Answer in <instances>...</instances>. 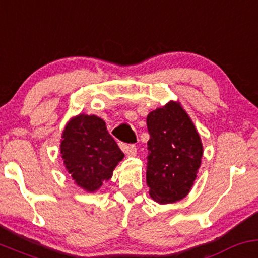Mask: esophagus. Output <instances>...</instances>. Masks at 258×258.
<instances>
[{
  "label": "esophagus",
  "instance_id": "1",
  "mask_svg": "<svg viewBox=\"0 0 258 258\" xmlns=\"http://www.w3.org/2000/svg\"><path fill=\"white\" fill-rule=\"evenodd\" d=\"M121 150L125 152L126 156H135L137 155V146L133 145V144H123Z\"/></svg>",
  "mask_w": 258,
  "mask_h": 258
}]
</instances>
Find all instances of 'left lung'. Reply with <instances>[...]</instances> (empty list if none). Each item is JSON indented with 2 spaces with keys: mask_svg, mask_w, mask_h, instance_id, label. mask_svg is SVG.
<instances>
[{
  "mask_svg": "<svg viewBox=\"0 0 258 258\" xmlns=\"http://www.w3.org/2000/svg\"><path fill=\"white\" fill-rule=\"evenodd\" d=\"M148 141L146 184L160 204L181 201L195 182L203 146L184 109L176 102L152 110L146 118Z\"/></svg>",
  "mask_w": 258,
  "mask_h": 258,
  "instance_id": "left-lung-1",
  "label": "left lung"
}]
</instances>
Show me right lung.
Here are the masks:
<instances>
[{
	"label": "right lung",
	"instance_id": "obj_1",
	"mask_svg": "<svg viewBox=\"0 0 258 258\" xmlns=\"http://www.w3.org/2000/svg\"><path fill=\"white\" fill-rule=\"evenodd\" d=\"M60 150L66 170L87 192H95L109 179L124 157L106 123L96 115L74 118L63 130Z\"/></svg>",
	"mask_w": 258,
	"mask_h": 258
}]
</instances>
